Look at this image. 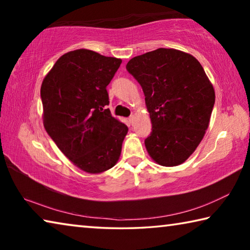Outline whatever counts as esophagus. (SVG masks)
<instances>
[{
	"mask_svg": "<svg viewBox=\"0 0 250 250\" xmlns=\"http://www.w3.org/2000/svg\"><path fill=\"white\" fill-rule=\"evenodd\" d=\"M129 121H130V124L131 125H133L134 124V121H135V117L132 115V116H130L129 117Z\"/></svg>",
	"mask_w": 250,
	"mask_h": 250,
	"instance_id": "34e87169",
	"label": "esophagus"
}]
</instances>
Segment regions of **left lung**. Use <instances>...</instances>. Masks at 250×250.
Returning <instances> with one entry per match:
<instances>
[{
    "label": "left lung",
    "instance_id": "obj_1",
    "mask_svg": "<svg viewBox=\"0 0 250 250\" xmlns=\"http://www.w3.org/2000/svg\"><path fill=\"white\" fill-rule=\"evenodd\" d=\"M126 70L141 84L152 132L147 153L163 167L185 162L200 145L215 104V91L195 57L159 48L130 59Z\"/></svg>",
    "mask_w": 250,
    "mask_h": 250
}]
</instances>
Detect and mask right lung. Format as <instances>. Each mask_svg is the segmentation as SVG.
Wrapping results in <instances>:
<instances>
[{"label": "right lung", "instance_id": "obj_1", "mask_svg": "<svg viewBox=\"0 0 250 250\" xmlns=\"http://www.w3.org/2000/svg\"><path fill=\"white\" fill-rule=\"evenodd\" d=\"M121 59L89 49L69 52L55 62L41 87L44 126L80 170L101 173L119 160L128 126L111 116L107 86Z\"/></svg>", "mask_w": 250, "mask_h": 250}]
</instances>
